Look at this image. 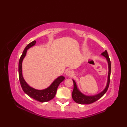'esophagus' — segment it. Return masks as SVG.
<instances>
[{
    "label": "esophagus",
    "instance_id": "1",
    "mask_svg": "<svg viewBox=\"0 0 127 127\" xmlns=\"http://www.w3.org/2000/svg\"><path fill=\"white\" fill-rule=\"evenodd\" d=\"M74 74V72L72 70H69L66 73V75L69 77H73Z\"/></svg>",
    "mask_w": 127,
    "mask_h": 127
}]
</instances>
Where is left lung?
Returning <instances> with one entry per match:
<instances>
[{
	"label": "left lung",
	"instance_id": "1",
	"mask_svg": "<svg viewBox=\"0 0 127 127\" xmlns=\"http://www.w3.org/2000/svg\"><path fill=\"white\" fill-rule=\"evenodd\" d=\"M101 55L104 56L106 58L107 62H108L109 64V74H108V80H107V83L106 88L102 92H101L100 94L97 95L93 96H85L84 95L82 94L81 92L79 91L77 89L76 83L75 82L74 80L73 81V84H74V89L73 91L72 92V98L75 102L78 103V104H92L94 102L97 101L98 99L104 96V95L106 93V91L108 89L109 84H110V74H111V62L110 59L109 58L108 54L106 50L104 51Z\"/></svg>",
	"mask_w": 127,
	"mask_h": 127
}]
</instances>
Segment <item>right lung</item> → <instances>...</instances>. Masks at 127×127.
Wrapping results in <instances>:
<instances>
[{
	"label": "right lung",
	"mask_w": 127,
	"mask_h": 127,
	"mask_svg": "<svg viewBox=\"0 0 127 127\" xmlns=\"http://www.w3.org/2000/svg\"><path fill=\"white\" fill-rule=\"evenodd\" d=\"M36 41L34 40L33 41L30 42L26 47L25 50H23V53L19 61L18 64V73H19V79H20V84L22 87L25 93L29 95L30 97L33 98L38 101L41 102H47L51 100L55 97V95L57 93V89L59 85L62 81L64 80L65 78L63 76H60L53 82L52 84L47 89L43 90H35L30 87L26 82L25 79H23L22 73V63L23 58L26 56L27 49H29L31 46H33L36 44Z\"/></svg>",
	"instance_id": "right-lung-1"
}]
</instances>
